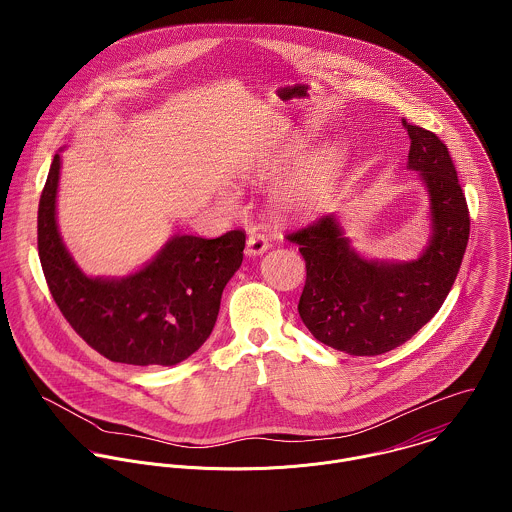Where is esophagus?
Masks as SVG:
<instances>
[{"instance_id":"esophagus-1","label":"esophagus","mask_w":512,"mask_h":512,"mask_svg":"<svg viewBox=\"0 0 512 512\" xmlns=\"http://www.w3.org/2000/svg\"><path fill=\"white\" fill-rule=\"evenodd\" d=\"M268 248H270V242H268V238H266L262 232L252 230V232L248 234V240H246V254L258 256V254H264Z\"/></svg>"}]
</instances>
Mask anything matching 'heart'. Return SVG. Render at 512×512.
<instances>
[{
    "mask_svg": "<svg viewBox=\"0 0 512 512\" xmlns=\"http://www.w3.org/2000/svg\"><path fill=\"white\" fill-rule=\"evenodd\" d=\"M327 177H329V165L327 163L313 165L307 179L299 187H295L292 193L286 195V201L292 203V205H309L317 197V193L325 187ZM226 201L234 203V197L226 195Z\"/></svg>",
    "mask_w": 512,
    "mask_h": 512,
    "instance_id": "1",
    "label": "heart"
}]
</instances>
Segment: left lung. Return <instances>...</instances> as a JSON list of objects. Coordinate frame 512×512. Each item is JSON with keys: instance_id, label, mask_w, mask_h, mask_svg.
<instances>
[{"instance_id": "left-lung-1", "label": "left lung", "mask_w": 512, "mask_h": 512, "mask_svg": "<svg viewBox=\"0 0 512 512\" xmlns=\"http://www.w3.org/2000/svg\"><path fill=\"white\" fill-rule=\"evenodd\" d=\"M404 128L412 140L408 165L430 191L434 234L426 252L408 264H378L357 256L331 215L315 219L288 240L305 260L297 311L311 335L357 357L388 353L412 339L443 305L469 240V209L447 146L426 128Z\"/></svg>"}]
</instances>
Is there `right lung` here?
Listing matches in <instances>:
<instances>
[{"instance_id":"obj_1","label":"right lung","mask_w":512,"mask_h":512,"mask_svg":"<svg viewBox=\"0 0 512 512\" xmlns=\"http://www.w3.org/2000/svg\"><path fill=\"white\" fill-rule=\"evenodd\" d=\"M55 155L37 211L41 268L63 317L102 357L124 365H177L211 335L220 295L242 264L244 230L219 238L175 236L157 258L124 280L86 278L65 250L55 199Z\"/></svg>"}]
</instances>
